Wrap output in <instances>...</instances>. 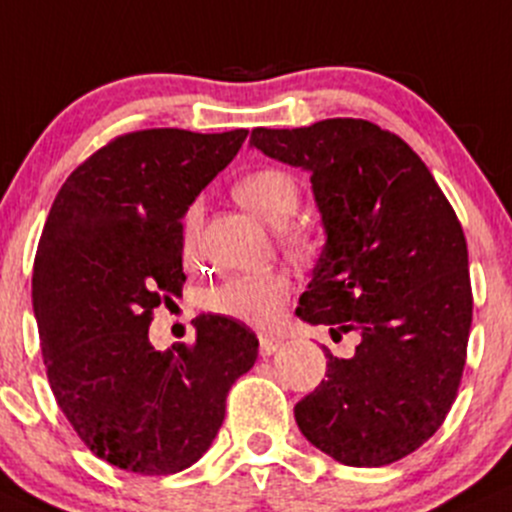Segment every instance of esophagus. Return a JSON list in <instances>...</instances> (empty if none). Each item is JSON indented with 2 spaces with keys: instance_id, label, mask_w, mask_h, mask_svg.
Wrapping results in <instances>:
<instances>
[{
  "instance_id": "34e87169",
  "label": "esophagus",
  "mask_w": 512,
  "mask_h": 512,
  "mask_svg": "<svg viewBox=\"0 0 512 512\" xmlns=\"http://www.w3.org/2000/svg\"><path fill=\"white\" fill-rule=\"evenodd\" d=\"M282 338L279 336H260V355H272L274 351H279L282 348Z\"/></svg>"
}]
</instances>
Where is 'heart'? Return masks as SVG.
Masks as SVG:
<instances>
[{
	"instance_id": "b5f03b06",
	"label": "heart",
	"mask_w": 512,
	"mask_h": 512,
	"mask_svg": "<svg viewBox=\"0 0 512 512\" xmlns=\"http://www.w3.org/2000/svg\"><path fill=\"white\" fill-rule=\"evenodd\" d=\"M235 198L265 220L272 228H282L292 220L299 206V186L292 174L282 169H257L242 176L235 184ZM201 225V206L193 203L184 218V250L191 260L196 255V233ZM294 245H304V238L294 235ZM292 294V279L287 272L270 270L255 274H235L225 279L208 294V309L213 314L228 316L247 326H272L282 316Z\"/></svg>"
}]
</instances>
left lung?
<instances>
[{
	"mask_svg": "<svg viewBox=\"0 0 512 512\" xmlns=\"http://www.w3.org/2000/svg\"><path fill=\"white\" fill-rule=\"evenodd\" d=\"M250 147L311 174L326 242L297 316L355 331L351 358L326 351V380L297 402L306 439L358 469L412 454L444 422L466 365L469 250L424 161L373 122L336 117L252 129Z\"/></svg>",
	"mask_w": 512,
	"mask_h": 512,
	"instance_id": "8db88e82",
	"label": "left lung"
}]
</instances>
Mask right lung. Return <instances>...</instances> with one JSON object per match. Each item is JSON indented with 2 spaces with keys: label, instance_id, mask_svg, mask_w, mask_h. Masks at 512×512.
Here are the masks:
<instances>
[{
  "label": "right lung",
  "instance_id": "right-lung-1",
  "mask_svg": "<svg viewBox=\"0 0 512 512\" xmlns=\"http://www.w3.org/2000/svg\"><path fill=\"white\" fill-rule=\"evenodd\" d=\"M247 129H144L117 137L58 191L34 260L31 299L58 407L107 464L169 476L196 464L260 341L220 314L196 343L157 351L152 311L181 297L188 206L240 152Z\"/></svg>",
  "mask_w": 512,
  "mask_h": 512
}]
</instances>
